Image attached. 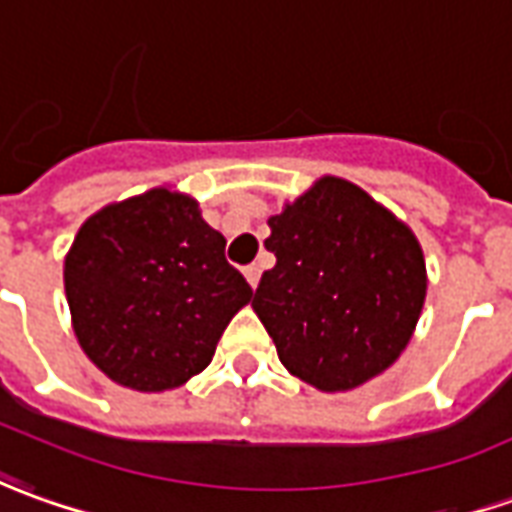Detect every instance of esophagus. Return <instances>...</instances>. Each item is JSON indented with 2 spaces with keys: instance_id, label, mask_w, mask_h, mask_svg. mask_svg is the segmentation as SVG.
Instances as JSON below:
<instances>
[{
  "instance_id": "34e87169",
  "label": "esophagus",
  "mask_w": 512,
  "mask_h": 512,
  "mask_svg": "<svg viewBox=\"0 0 512 512\" xmlns=\"http://www.w3.org/2000/svg\"><path fill=\"white\" fill-rule=\"evenodd\" d=\"M243 277H246V283L252 285V288H257V283H260V266H246Z\"/></svg>"
}]
</instances>
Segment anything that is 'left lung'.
I'll list each match as a JSON object with an SVG mask.
<instances>
[{
  "instance_id": "1",
  "label": "left lung",
  "mask_w": 512,
  "mask_h": 512,
  "mask_svg": "<svg viewBox=\"0 0 512 512\" xmlns=\"http://www.w3.org/2000/svg\"><path fill=\"white\" fill-rule=\"evenodd\" d=\"M252 308L283 367L319 392H347L389 370L426 302L415 232L358 184L322 176L269 218Z\"/></svg>"
}]
</instances>
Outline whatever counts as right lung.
Listing matches in <instances>:
<instances>
[{"mask_svg":"<svg viewBox=\"0 0 512 512\" xmlns=\"http://www.w3.org/2000/svg\"><path fill=\"white\" fill-rule=\"evenodd\" d=\"M227 238L173 187L106 204L78 229L64 288L81 350L114 384L165 392L207 370L252 288Z\"/></svg>","mask_w":512,"mask_h":512,"instance_id":"obj_1","label":"right lung"}]
</instances>
